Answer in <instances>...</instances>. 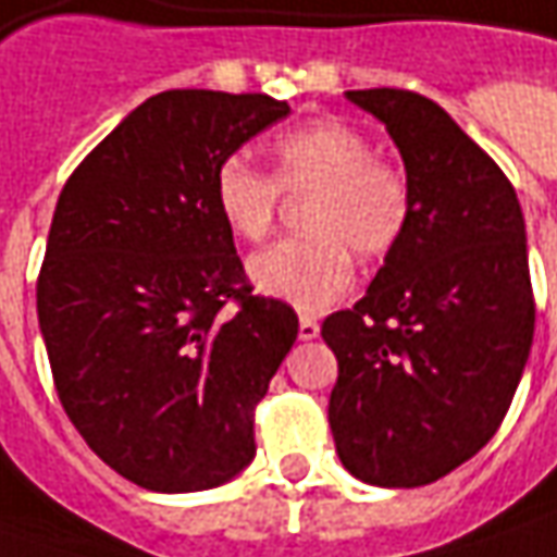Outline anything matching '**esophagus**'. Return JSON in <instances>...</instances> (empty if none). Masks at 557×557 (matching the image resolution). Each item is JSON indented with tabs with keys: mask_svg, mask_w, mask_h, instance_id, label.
<instances>
[{
	"mask_svg": "<svg viewBox=\"0 0 557 557\" xmlns=\"http://www.w3.org/2000/svg\"><path fill=\"white\" fill-rule=\"evenodd\" d=\"M319 337V322L312 315H300V341H315Z\"/></svg>",
	"mask_w": 557,
	"mask_h": 557,
	"instance_id": "34e87169",
	"label": "esophagus"
}]
</instances>
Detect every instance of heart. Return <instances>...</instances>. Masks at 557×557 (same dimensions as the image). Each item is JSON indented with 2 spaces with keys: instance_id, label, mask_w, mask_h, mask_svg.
I'll return each instance as SVG.
<instances>
[{
  "instance_id": "b5f03b06",
  "label": "heart",
  "mask_w": 557,
  "mask_h": 557,
  "mask_svg": "<svg viewBox=\"0 0 557 557\" xmlns=\"http://www.w3.org/2000/svg\"><path fill=\"white\" fill-rule=\"evenodd\" d=\"M312 191L304 207L307 238H288L250 260V282L304 312L334 307L354 285L359 257H384L403 238L412 188L396 163L374 158L372 141L341 120L294 126L272 141V176L232 154L213 173V207L245 242L267 238L278 195Z\"/></svg>"
}]
</instances>
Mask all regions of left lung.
<instances>
[{
    "instance_id": "left-lung-1",
    "label": "left lung",
    "mask_w": 557,
    "mask_h": 557,
    "mask_svg": "<svg viewBox=\"0 0 557 557\" xmlns=\"http://www.w3.org/2000/svg\"><path fill=\"white\" fill-rule=\"evenodd\" d=\"M399 148L412 210L354 310L322 337L337 356L334 449L374 486H424L499 431L533 344L524 213L496 161L437 101L350 89Z\"/></svg>"
}]
</instances>
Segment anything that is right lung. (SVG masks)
I'll return each mask as SVG.
<instances>
[{
  "label": "right lung",
  "instance_id": "1",
  "mask_svg": "<svg viewBox=\"0 0 557 557\" xmlns=\"http://www.w3.org/2000/svg\"><path fill=\"white\" fill-rule=\"evenodd\" d=\"M288 101L170 89L98 141L54 207L36 282L54 391L104 465L198 493L253 461V409L297 312L247 285L213 173Z\"/></svg>",
  "mask_w": 557,
  "mask_h": 557
}]
</instances>
